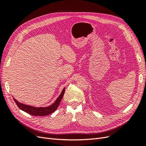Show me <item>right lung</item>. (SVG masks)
<instances>
[{"mask_svg": "<svg viewBox=\"0 0 146 146\" xmlns=\"http://www.w3.org/2000/svg\"><path fill=\"white\" fill-rule=\"evenodd\" d=\"M64 91H65V88H64V89L63 90L61 94L60 95L58 98H57V99L56 100L55 102L52 105L48 106V107H47L36 108L34 107H32V106L27 105L20 103L18 101L16 100L15 98H13V99H14L15 103L16 104L17 107H18L21 110H23V111L27 113L31 114V115H33V116H44L48 115V114L54 113L57 109L61 99H62L63 97L64 96Z\"/></svg>", "mask_w": 146, "mask_h": 146, "instance_id": "obj_1", "label": "right lung"}]
</instances>
